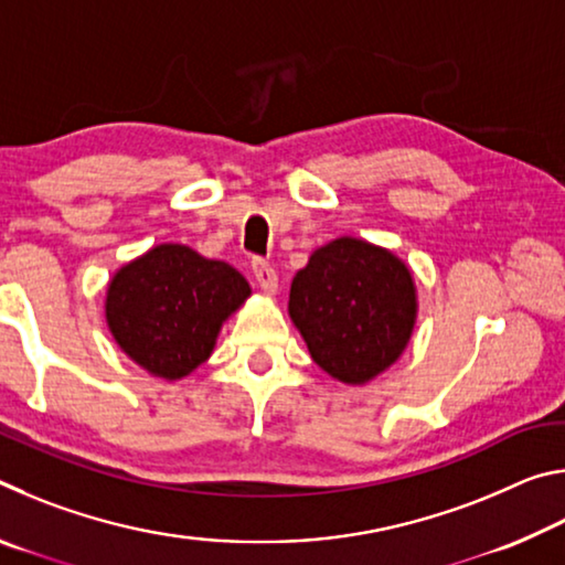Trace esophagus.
Listing matches in <instances>:
<instances>
[{
    "label": "esophagus",
    "instance_id": "34e87169",
    "mask_svg": "<svg viewBox=\"0 0 565 565\" xmlns=\"http://www.w3.org/2000/svg\"><path fill=\"white\" fill-rule=\"evenodd\" d=\"M252 269H254V276H256V281H259L262 289L266 294H274L276 286H279V279H276L274 266L266 262V259H254L252 262Z\"/></svg>",
    "mask_w": 565,
    "mask_h": 565
}]
</instances>
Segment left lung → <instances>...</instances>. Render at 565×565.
Returning a JSON list of instances; mask_svg holds the SVG:
<instances>
[{
  "instance_id": "1",
  "label": "left lung",
  "mask_w": 565,
  "mask_h": 565,
  "mask_svg": "<svg viewBox=\"0 0 565 565\" xmlns=\"http://www.w3.org/2000/svg\"><path fill=\"white\" fill-rule=\"evenodd\" d=\"M289 313L329 376L366 384L404 351L416 289L394 254L343 236L317 248L294 276Z\"/></svg>"
}]
</instances>
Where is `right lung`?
Returning <instances> with one entry per match:
<instances>
[{
  "label": "right lung",
  "instance_id": "obj_1",
  "mask_svg": "<svg viewBox=\"0 0 565 565\" xmlns=\"http://www.w3.org/2000/svg\"><path fill=\"white\" fill-rule=\"evenodd\" d=\"M246 296V279L228 264L161 244L114 276L107 321L119 347L149 374L181 379L209 359L222 321Z\"/></svg>",
  "mask_w": 565,
  "mask_h": 565
}]
</instances>
